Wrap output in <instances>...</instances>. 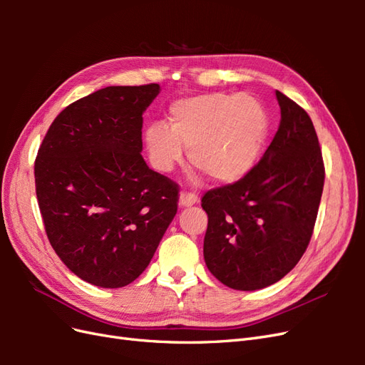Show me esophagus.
Returning <instances> with one entry per match:
<instances>
[{"label": "esophagus", "mask_w": 365, "mask_h": 365, "mask_svg": "<svg viewBox=\"0 0 365 365\" xmlns=\"http://www.w3.org/2000/svg\"><path fill=\"white\" fill-rule=\"evenodd\" d=\"M197 202V196L192 193H181L180 195V205L181 207H192Z\"/></svg>", "instance_id": "esophagus-1"}]
</instances>
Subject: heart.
Returning <instances> with one entry per match:
<instances>
[{"label": "heart", "instance_id": "obj_1", "mask_svg": "<svg viewBox=\"0 0 365 365\" xmlns=\"http://www.w3.org/2000/svg\"><path fill=\"white\" fill-rule=\"evenodd\" d=\"M169 128L153 123L143 141L153 168L169 173L189 148L193 168L217 184L247 176L257 164L269 135V117L250 94L208 93L175 101Z\"/></svg>", "mask_w": 365, "mask_h": 365}]
</instances>
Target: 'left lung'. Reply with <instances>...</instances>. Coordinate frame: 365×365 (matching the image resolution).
<instances>
[{"label": "left lung", "instance_id": "left-lung-1", "mask_svg": "<svg viewBox=\"0 0 365 365\" xmlns=\"http://www.w3.org/2000/svg\"><path fill=\"white\" fill-rule=\"evenodd\" d=\"M280 126L262 160L240 181L202 197L208 215L204 260L231 289L277 283L304 254L324 185L322 149L311 117L275 91Z\"/></svg>", "mask_w": 365, "mask_h": 365}]
</instances>
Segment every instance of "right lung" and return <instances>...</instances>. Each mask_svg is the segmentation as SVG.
<instances>
[{"mask_svg":"<svg viewBox=\"0 0 365 365\" xmlns=\"http://www.w3.org/2000/svg\"><path fill=\"white\" fill-rule=\"evenodd\" d=\"M158 83L106 86L67 106L38 150L35 182L53 250L77 277L123 288L148 268L176 215L178 185L141 157Z\"/></svg>","mask_w":365,"mask_h":365,"instance_id":"obj_1","label":"right lung"}]
</instances>
